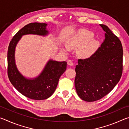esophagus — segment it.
Wrapping results in <instances>:
<instances>
[{"label": "esophagus", "mask_w": 129, "mask_h": 129, "mask_svg": "<svg viewBox=\"0 0 129 129\" xmlns=\"http://www.w3.org/2000/svg\"><path fill=\"white\" fill-rule=\"evenodd\" d=\"M67 63L69 65H70V66H73V65H74L73 64V62L72 61V60H68L67 61Z\"/></svg>", "instance_id": "1"}]
</instances>
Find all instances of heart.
I'll return each mask as SVG.
<instances>
[{
    "mask_svg": "<svg viewBox=\"0 0 129 129\" xmlns=\"http://www.w3.org/2000/svg\"><path fill=\"white\" fill-rule=\"evenodd\" d=\"M94 34L89 30H82L66 41V46L61 47L62 52L67 53V48L70 49H78L77 55L81 58H86L91 57L95 53L99 46L97 40H92Z\"/></svg>",
    "mask_w": 129,
    "mask_h": 129,
    "instance_id": "1",
    "label": "heart"
}]
</instances>
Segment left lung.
<instances>
[{
  "instance_id": "left-lung-1",
  "label": "left lung",
  "mask_w": 129,
  "mask_h": 129,
  "mask_svg": "<svg viewBox=\"0 0 129 129\" xmlns=\"http://www.w3.org/2000/svg\"><path fill=\"white\" fill-rule=\"evenodd\" d=\"M105 39L88 58L78 60L76 66L75 88L81 99L93 102L113 90L122 73L123 49L121 41L108 27L100 24Z\"/></svg>"
}]
</instances>
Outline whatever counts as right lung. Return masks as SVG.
Returning <instances> with one entry per match:
<instances>
[{"instance_id":"add662e5","label":"right lung","mask_w":129,"mask_h":129,"mask_svg":"<svg viewBox=\"0 0 129 129\" xmlns=\"http://www.w3.org/2000/svg\"><path fill=\"white\" fill-rule=\"evenodd\" d=\"M46 23H34L24 26L14 36L8 46L7 53L8 76L16 90L29 99L35 100L47 99L53 94L58 80L66 71L67 62L49 59L39 75L34 78L24 76L17 68L15 61V49L24 35H35L47 36L49 34Z\"/></svg>"}]
</instances>
